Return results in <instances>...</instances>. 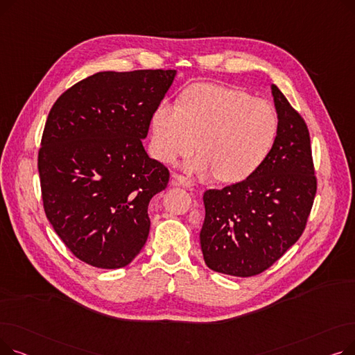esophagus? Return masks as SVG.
<instances>
[{"mask_svg":"<svg viewBox=\"0 0 355 355\" xmlns=\"http://www.w3.org/2000/svg\"><path fill=\"white\" fill-rule=\"evenodd\" d=\"M171 182L173 185H180V187H184V189H193L194 187V181L185 178L182 175H178V174H173L171 175Z\"/></svg>","mask_w":355,"mask_h":355,"instance_id":"1","label":"esophagus"}]
</instances>
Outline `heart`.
Instances as JSON below:
<instances>
[{
	"mask_svg": "<svg viewBox=\"0 0 355 355\" xmlns=\"http://www.w3.org/2000/svg\"><path fill=\"white\" fill-rule=\"evenodd\" d=\"M277 137V115L265 101L216 83H196L180 95V103L161 101L151 115L154 155L162 162L200 154L190 171L214 174L236 182L254 173Z\"/></svg>",
	"mask_w": 355,
	"mask_h": 355,
	"instance_id": "b5f03b06",
	"label": "heart"
}]
</instances>
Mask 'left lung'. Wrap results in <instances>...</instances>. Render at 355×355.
Masks as SVG:
<instances>
[{
  "mask_svg": "<svg viewBox=\"0 0 355 355\" xmlns=\"http://www.w3.org/2000/svg\"><path fill=\"white\" fill-rule=\"evenodd\" d=\"M277 137L266 159L243 181L204 193L200 245L218 273H262L301 237L316 193L308 128L270 85Z\"/></svg>",
  "mask_w": 355,
  "mask_h": 355,
  "instance_id": "left-lung-1",
  "label": "left lung"
}]
</instances>
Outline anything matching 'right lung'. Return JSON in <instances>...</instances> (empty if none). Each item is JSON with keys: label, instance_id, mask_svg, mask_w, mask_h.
<instances>
[{"label": "right lung", "instance_id": "obj_1", "mask_svg": "<svg viewBox=\"0 0 355 355\" xmlns=\"http://www.w3.org/2000/svg\"><path fill=\"white\" fill-rule=\"evenodd\" d=\"M175 76L177 70L98 71L50 110L39 153L44 211L87 265L123 268L145 245L148 204L170 173L149 158L142 139Z\"/></svg>", "mask_w": 355, "mask_h": 355}]
</instances>
